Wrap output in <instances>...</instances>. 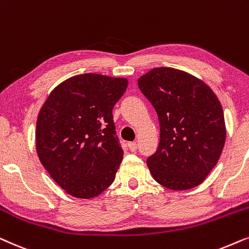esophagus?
<instances>
[{
  "mask_svg": "<svg viewBox=\"0 0 249 249\" xmlns=\"http://www.w3.org/2000/svg\"><path fill=\"white\" fill-rule=\"evenodd\" d=\"M128 148H130V150L131 151H137V149H138V143L137 142H130V143H128Z\"/></svg>",
  "mask_w": 249,
  "mask_h": 249,
  "instance_id": "34e87169",
  "label": "esophagus"
}]
</instances>
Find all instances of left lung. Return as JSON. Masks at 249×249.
Instances as JSON below:
<instances>
[{"label":"left lung","instance_id":"1","mask_svg":"<svg viewBox=\"0 0 249 249\" xmlns=\"http://www.w3.org/2000/svg\"><path fill=\"white\" fill-rule=\"evenodd\" d=\"M138 85L160 126L157 150L147 158L152 178L172 190L197 187L224 147V115L216 95L200 79L170 67L148 71Z\"/></svg>","mask_w":249,"mask_h":249}]
</instances>
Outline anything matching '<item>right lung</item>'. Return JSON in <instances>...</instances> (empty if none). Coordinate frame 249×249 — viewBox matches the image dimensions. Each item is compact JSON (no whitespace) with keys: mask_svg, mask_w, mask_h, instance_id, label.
<instances>
[{"mask_svg":"<svg viewBox=\"0 0 249 249\" xmlns=\"http://www.w3.org/2000/svg\"><path fill=\"white\" fill-rule=\"evenodd\" d=\"M127 79L82 74L58 85L39 110L36 150L51 178L76 198H93L115 180L123 159L112 108Z\"/></svg>","mask_w":249,"mask_h":249,"instance_id":"1","label":"right lung"}]
</instances>
